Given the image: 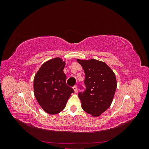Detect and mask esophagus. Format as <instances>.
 Returning <instances> with one entry per match:
<instances>
[{
    "label": "esophagus",
    "mask_w": 149,
    "mask_h": 149,
    "mask_svg": "<svg viewBox=\"0 0 149 149\" xmlns=\"http://www.w3.org/2000/svg\"><path fill=\"white\" fill-rule=\"evenodd\" d=\"M73 88V89H74V93H77V91H78V86H76V85L74 86Z\"/></svg>",
    "instance_id": "obj_1"
}]
</instances>
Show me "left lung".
<instances>
[{"instance_id": "obj_1", "label": "left lung", "mask_w": 149, "mask_h": 149, "mask_svg": "<svg viewBox=\"0 0 149 149\" xmlns=\"http://www.w3.org/2000/svg\"><path fill=\"white\" fill-rule=\"evenodd\" d=\"M85 73L86 89L78 96L82 109L93 117H98L111 104L117 88L116 75L104 62L95 59L79 60Z\"/></svg>"}]
</instances>
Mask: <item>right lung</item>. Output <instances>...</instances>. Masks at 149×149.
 <instances>
[{
  "label": "right lung",
  "instance_id": "right-lung-1",
  "mask_svg": "<svg viewBox=\"0 0 149 149\" xmlns=\"http://www.w3.org/2000/svg\"><path fill=\"white\" fill-rule=\"evenodd\" d=\"M65 61L56 57L41 66L33 80L35 96L39 105L49 114H56L64 109L74 90L66 83L63 69Z\"/></svg>",
  "mask_w": 149,
  "mask_h": 149
}]
</instances>
